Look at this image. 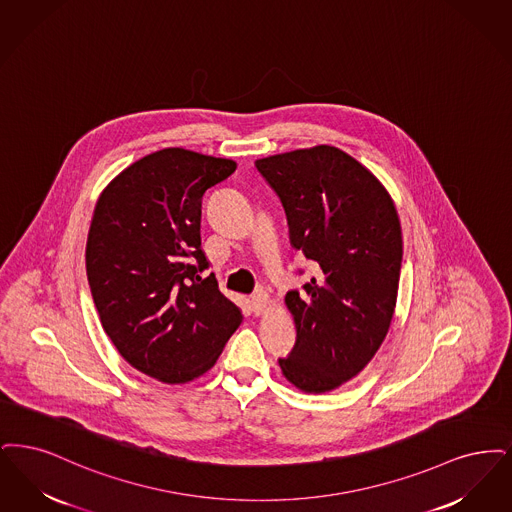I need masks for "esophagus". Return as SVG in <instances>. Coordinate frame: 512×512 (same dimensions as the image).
<instances>
[{"label":"esophagus","instance_id":"obj_1","mask_svg":"<svg viewBox=\"0 0 512 512\" xmlns=\"http://www.w3.org/2000/svg\"><path fill=\"white\" fill-rule=\"evenodd\" d=\"M250 304H252V312L256 313V315H262V313L266 312L267 304H269V296H267L264 290H258L256 294H252V298H250Z\"/></svg>","mask_w":512,"mask_h":512}]
</instances>
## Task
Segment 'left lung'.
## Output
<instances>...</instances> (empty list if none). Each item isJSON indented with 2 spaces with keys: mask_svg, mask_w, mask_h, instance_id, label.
Returning a JSON list of instances; mask_svg holds the SVG:
<instances>
[{
  "mask_svg": "<svg viewBox=\"0 0 512 512\" xmlns=\"http://www.w3.org/2000/svg\"><path fill=\"white\" fill-rule=\"evenodd\" d=\"M283 202L290 245L317 267L285 304L296 344L279 365L302 392L342 386L377 354L400 285L401 225L394 200L363 164L331 145L256 160Z\"/></svg>",
  "mask_w": 512,
  "mask_h": 512,
  "instance_id": "1",
  "label": "left lung"
}]
</instances>
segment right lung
Segmentation results:
<instances>
[{
  "label": "right lung",
  "mask_w": 512,
  "mask_h": 512,
  "mask_svg": "<svg viewBox=\"0 0 512 512\" xmlns=\"http://www.w3.org/2000/svg\"><path fill=\"white\" fill-rule=\"evenodd\" d=\"M237 162L170 147L105 187L86 245L89 289L112 344L137 371L185 384L214 367L243 313L225 298L200 246L206 189Z\"/></svg>",
  "instance_id": "add662e5"
}]
</instances>
